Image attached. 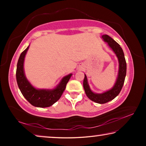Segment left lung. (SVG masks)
<instances>
[{
	"label": "left lung",
	"instance_id": "left-lung-1",
	"mask_svg": "<svg viewBox=\"0 0 146 146\" xmlns=\"http://www.w3.org/2000/svg\"><path fill=\"white\" fill-rule=\"evenodd\" d=\"M101 38L103 39V40L105 42L108 44L109 47L112 49L118 58V71L117 79H116L114 85L110 90L104 91V92L100 93H97L93 92L91 90L90 86L88 83L87 76L84 74L85 76L83 82V86L86 95L91 100L102 104L107 103L113 100L120 93L123 87V83H124L125 76H126L127 66L124 53H123L122 49L119 44L113 40L111 37L108 36V35H103L101 36Z\"/></svg>",
	"mask_w": 146,
	"mask_h": 146
}]
</instances>
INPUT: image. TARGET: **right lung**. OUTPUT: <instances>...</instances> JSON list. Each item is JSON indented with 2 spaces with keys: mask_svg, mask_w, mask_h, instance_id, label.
Here are the masks:
<instances>
[{
  "mask_svg": "<svg viewBox=\"0 0 146 146\" xmlns=\"http://www.w3.org/2000/svg\"><path fill=\"white\" fill-rule=\"evenodd\" d=\"M29 45L21 54L17 65L16 78L17 84L24 98L32 106L36 108H48L54 104L61 97L66 84L73 74L70 73L61 79L57 86L53 89H38L31 84L24 72V59Z\"/></svg>",
  "mask_w": 146,
  "mask_h": 146,
  "instance_id": "obj_1",
  "label": "right lung"
}]
</instances>
